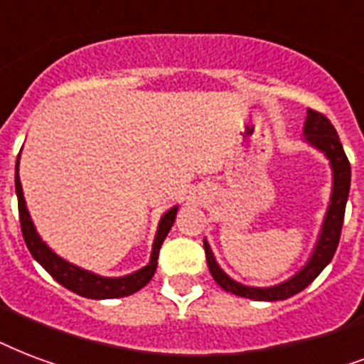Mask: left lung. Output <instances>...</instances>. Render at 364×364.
<instances>
[{"label": "left lung", "instance_id": "1", "mask_svg": "<svg viewBox=\"0 0 364 364\" xmlns=\"http://www.w3.org/2000/svg\"><path fill=\"white\" fill-rule=\"evenodd\" d=\"M304 141L323 152L324 156L328 158L330 168H332L330 204L311 257L307 259V263L299 269L298 273L292 274L288 281L281 282V284L265 288L246 287V284L232 281L231 277L219 267L210 244H208V240H204L208 269L212 273L213 281L218 282L225 292H231L235 296H240V298L256 299V301H277V299L292 298L298 292H301L304 288L309 287L336 254L340 235H342L343 213H346V204H348L349 185H351V166H349V160L343 152V146L340 143V137H338L334 126L330 124L326 116L317 112V110H311V108L307 110V118H305L304 124Z\"/></svg>", "mask_w": 364, "mask_h": 364}]
</instances>
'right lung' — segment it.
<instances>
[{
	"instance_id": "add662e5",
	"label": "right lung",
	"mask_w": 364,
	"mask_h": 364,
	"mask_svg": "<svg viewBox=\"0 0 364 364\" xmlns=\"http://www.w3.org/2000/svg\"><path fill=\"white\" fill-rule=\"evenodd\" d=\"M21 158V156H18ZM18 158H16L15 166V188H16V198H18V218H21V229L24 242H26L30 254L34 256V259L40 263L41 267L46 269L47 273L51 274L55 281L63 284L65 288L72 290L77 296L91 299H112V298H124V296H132V294L139 292L141 288L146 287L151 279L154 277L158 265V254H160V246H162L164 238L168 237L173 221H176L177 208H170L168 212L164 213L160 223H158L156 237L152 242V252L151 259L146 263L145 267L139 269L135 273L126 274V277H101V274L91 273L85 269L77 267L74 263H68L60 256H57L49 246H47L41 237L38 235L34 227V221L30 219L28 213L26 200H24V194H22V185L21 177H18Z\"/></svg>"
}]
</instances>
